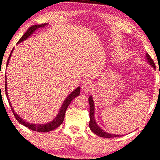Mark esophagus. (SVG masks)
I'll return each mask as SVG.
<instances>
[{
	"label": "esophagus",
	"mask_w": 160,
	"mask_h": 160,
	"mask_svg": "<svg viewBox=\"0 0 160 160\" xmlns=\"http://www.w3.org/2000/svg\"><path fill=\"white\" fill-rule=\"evenodd\" d=\"M82 89L84 92H85V93L90 92L93 89V85H92V83H91V82H86V83H85L82 85Z\"/></svg>",
	"instance_id": "1"
}]
</instances>
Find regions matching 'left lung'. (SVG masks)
Here are the masks:
<instances>
[{"mask_svg": "<svg viewBox=\"0 0 160 160\" xmlns=\"http://www.w3.org/2000/svg\"><path fill=\"white\" fill-rule=\"evenodd\" d=\"M146 60L148 62V63L154 69H156L155 63L152 61V59H151V57L149 56L148 53H147L146 55ZM88 101H89V105H90V113H89V117H90V121H89V128H90L91 130L94 133H95L96 135L99 136V137H104V138H112V137H121L123 135H119V134H112V133H107L106 131H104V130H102L98 125L96 123L95 119H94V103L92 98V96L90 95L88 98Z\"/></svg>", "mask_w": 160, "mask_h": 160, "instance_id": "left-lung-1", "label": "left lung"}]
</instances>
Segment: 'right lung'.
Masks as SVG:
<instances>
[{
    "instance_id": "obj_1",
    "label": "right lung",
    "mask_w": 160,
    "mask_h": 160,
    "mask_svg": "<svg viewBox=\"0 0 160 160\" xmlns=\"http://www.w3.org/2000/svg\"><path fill=\"white\" fill-rule=\"evenodd\" d=\"M48 24H49V23H42V24L32 25V27H30V28L27 30V31L24 34H23V37L20 39V40L18 42V44L20 43V42H23V41L26 40L27 38H29V37H30V36H31L32 34L36 31V30H38L39 28H42V27H45L46 26H47ZM13 49H12L11 54H10V56H9V58H8V59L7 66H8V63H9V61H10V58L11 57V55H12V52H13ZM5 81H6V82H5V92H6V96H7V98H8V102H9L10 106H11V108L12 112H13V114H14V117L16 118V119L18 120V121L19 122V123H21V124H23V126L27 127V128H28L29 129H30V130H33V131L44 132V133H46V132L51 131V130H54V129H56V128H58V127H59L60 125L62 124V123L63 121H64L65 114H66L67 108L68 107V105H69L70 103L72 102V101L75 97H77V96L79 95V94H80V89L81 88H80V87L78 86V88H75L71 94H68V97L65 99L64 102L62 103V107H61V108H60L59 112L58 113V114L56 115V117L52 120V121H51L50 122H49V123H29V122H27L23 119H22L21 117H20L18 114H17V113L15 112L14 110H13V108H12L11 103V101H10L9 98H8V85H7L8 84H7L6 75H5Z\"/></svg>"
}]
</instances>
